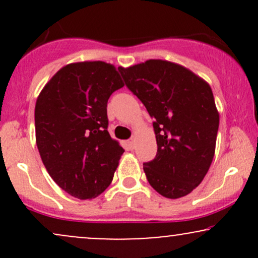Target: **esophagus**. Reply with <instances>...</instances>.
<instances>
[{
    "label": "esophagus",
    "instance_id": "34e87169",
    "mask_svg": "<svg viewBox=\"0 0 258 258\" xmlns=\"http://www.w3.org/2000/svg\"><path fill=\"white\" fill-rule=\"evenodd\" d=\"M127 144H128V148L130 149H135V146H136V141L133 138L130 139L128 142H127Z\"/></svg>",
    "mask_w": 258,
    "mask_h": 258
}]
</instances>
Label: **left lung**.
I'll return each mask as SVG.
<instances>
[{
    "instance_id": "obj_1",
    "label": "left lung",
    "mask_w": 258,
    "mask_h": 258,
    "mask_svg": "<svg viewBox=\"0 0 258 258\" xmlns=\"http://www.w3.org/2000/svg\"><path fill=\"white\" fill-rule=\"evenodd\" d=\"M119 72L154 119L158 153L143 164L148 182L168 199L185 197L200 184L215 155L220 114L211 87L186 68L161 59Z\"/></svg>"
}]
</instances>
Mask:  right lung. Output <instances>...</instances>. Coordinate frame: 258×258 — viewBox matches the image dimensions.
<instances>
[{"mask_svg":"<svg viewBox=\"0 0 258 258\" xmlns=\"http://www.w3.org/2000/svg\"><path fill=\"white\" fill-rule=\"evenodd\" d=\"M121 87L114 65L80 61L61 68L37 97V149L52 179L74 198L102 194L125 152L109 135L106 115L109 97Z\"/></svg>","mask_w":258,"mask_h":258,"instance_id":"1","label":"right lung"}]
</instances>
